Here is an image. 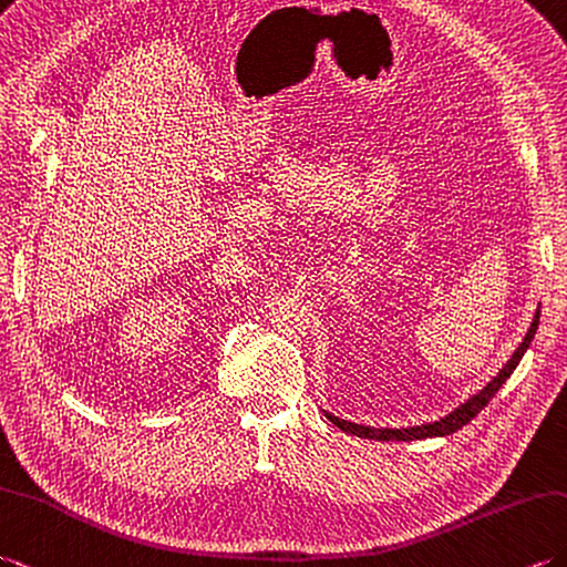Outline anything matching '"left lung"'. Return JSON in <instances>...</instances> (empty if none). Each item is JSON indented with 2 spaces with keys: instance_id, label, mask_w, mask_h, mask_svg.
Returning a JSON list of instances; mask_svg holds the SVG:
<instances>
[{
  "instance_id": "1",
  "label": "left lung",
  "mask_w": 567,
  "mask_h": 567,
  "mask_svg": "<svg viewBox=\"0 0 567 567\" xmlns=\"http://www.w3.org/2000/svg\"><path fill=\"white\" fill-rule=\"evenodd\" d=\"M538 311L534 313V321L529 326V331H526L524 340L519 343V348L512 352V358L507 360V364L503 367V370L497 372V377H493L488 384H485L478 393H473V396L462 403L458 408H454V411L450 415H444L440 420H434V423H425V425H415V427H370V425H358V423H350V420H343L338 417L333 413H326V417L331 420L333 425H338L343 432H350V434H358V437H364V440H379V442H411V440H427V437H446V434H452L456 430H462L466 423H471L473 417H476L485 405L491 403V399L495 396V393L499 391V386L505 384V381L509 379V374L517 370L519 360L524 358V352L529 350L532 340L536 336V328H538Z\"/></svg>"
}]
</instances>
